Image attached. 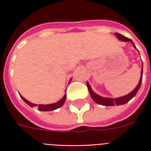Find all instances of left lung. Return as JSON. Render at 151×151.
<instances>
[{
	"label": "left lung",
	"mask_w": 151,
	"mask_h": 151,
	"mask_svg": "<svg viewBox=\"0 0 151 151\" xmlns=\"http://www.w3.org/2000/svg\"><path fill=\"white\" fill-rule=\"evenodd\" d=\"M115 35H116V37L119 39L121 41H124V42H127V41H129L131 43H133V46L136 48V47L134 45V43L132 40L129 39V38L125 37V36H124L122 35L119 34V33H115ZM142 73H141V78H140L139 83L137 84L135 89L133 90V91H131L129 94H128V95H124V96H122V97H119V98H116V99H112V98H104V97H101V96H99L97 94H95V92L91 90V86L89 84V82H86V85H87V87H88L89 92H90V94H91V96L92 99L95 102V103H97L98 104H101L104 105V106H115V105H122V104H127L128 102L129 101L130 99H132L136 95V94L138 91V90H139L140 86H141V84H142Z\"/></svg>",
	"instance_id": "left-lung-1"
}]
</instances>
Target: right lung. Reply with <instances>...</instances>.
<instances>
[{"instance_id": "obj_1", "label": "right lung", "mask_w": 151, "mask_h": 151, "mask_svg": "<svg viewBox=\"0 0 151 151\" xmlns=\"http://www.w3.org/2000/svg\"><path fill=\"white\" fill-rule=\"evenodd\" d=\"M21 98L22 99V100L26 103V104H27L30 107H34V106H38V109L40 110V111H53V110H56L57 108H60L61 106H62L64 104H65V102L66 99V95H64V97H63L60 100H59L58 102H56L55 104H46V105H43V104H32L31 102H29L28 100H27L26 99L23 98L22 96L21 95Z\"/></svg>"}]
</instances>
